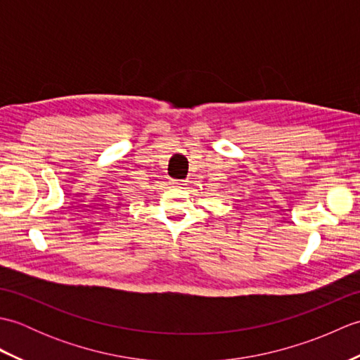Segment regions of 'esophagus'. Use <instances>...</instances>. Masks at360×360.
<instances>
[{
	"mask_svg": "<svg viewBox=\"0 0 360 360\" xmlns=\"http://www.w3.org/2000/svg\"><path fill=\"white\" fill-rule=\"evenodd\" d=\"M170 184H172L173 187H182V186H186V182H184V181H174V179H173V181L170 182Z\"/></svg>",
	"mask_w": 360,
	"mask_h": 360,
	"instance_id": "34e87169",
	"label": "esophagus"
}]
</instances>
